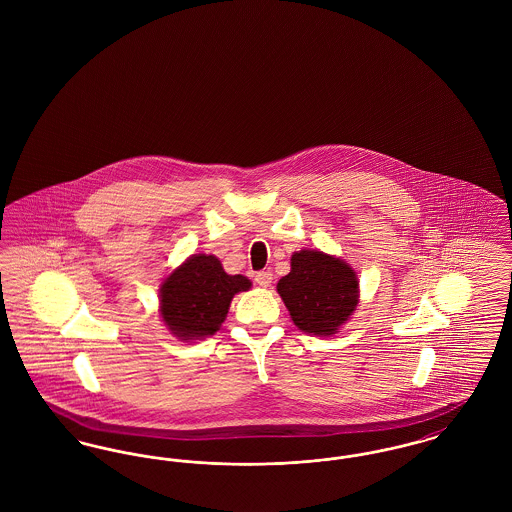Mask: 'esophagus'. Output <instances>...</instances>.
Here are the masks:
<instances>
[{"mask_svg":"<svg viewBox=\"0 0 512 512\" xmlns=\"http://www.w3.org/2000/svg\"><path fill=\"white\" fill-rule=\"evenodd\" d=\"M254 281L260 285V287H269L271 285V281H273V275H271V271H258L256 275H254Z\"/></svg>","mask_w":512,"mask_h":512,"instance_id":"esophagus-1","label":"esophagus"}]
</instances>
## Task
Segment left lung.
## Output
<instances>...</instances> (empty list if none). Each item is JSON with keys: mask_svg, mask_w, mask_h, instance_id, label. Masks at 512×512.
<instances>
[{"mask_svg": "<svg viewBox=\"0 0 512 512\" xmlns=\"http://www.w3.org/2000/svg\"><path fill=\"white\" fill-rule=\"evenodd\" d=\"M277 293L298 329L329 337L356 310L360 289L347 262L304 248L291 256V271L279 279Z\"/></svg>", "mask_w": 512, "mask_h": 512, "instance_id": "8db88e82", "label": "left lung"}]
</instances>
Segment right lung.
Wrapping results in <instances>:
<instances>
[{"instance_id":"obj_1","label":"right lung","mask_w":512,"mask_h":512,"mask_svg":"<svg viewBox=\"0 0 512 512\" xmlns=\"http://www.w3.org/2000/svg\"><path fill=\"white\" fill-rule=\"evenodd\" d=\"M252 287L244 275H227L214 254H192L160 287V316L181 341L214 335L225 322L231 300Z\"/></svg>"}]
</instances>
